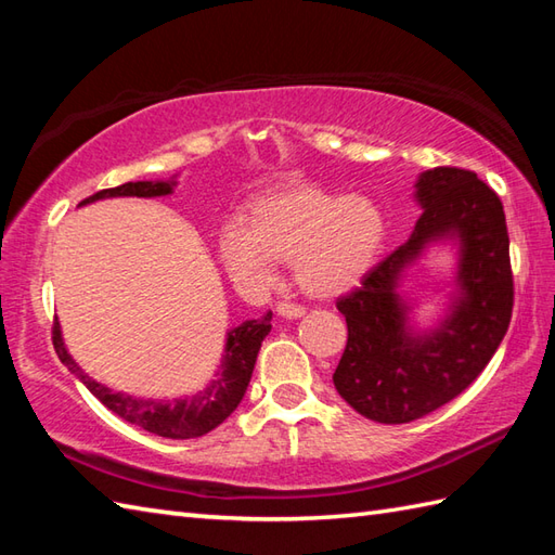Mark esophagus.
Wrapping results in <instances>:
<instances>
[{
  "instance_id": "esophagus-1",
  "label": "esophagus",
  "mask_w": 555,
  "mask_h": 555,
  "mask_svg": "<svg viewBox=\"0 0 555 555\" xmlns=\"http://www.w3.org/2000/svg\"><path fill=\"white\" fill-rule=\"evenodd\" d=\"M276 312L281 317H286V320H296V317L305 314V308H302V305H298V302H279Z\"/></svg>"
}]
</instances>
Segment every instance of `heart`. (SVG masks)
Returning <instances> with one entry per match:
<instances>
[{
  "instance_id": "heart-1",
  "label": "heart",
  "mask_w": 555,
  "mask_h": 555,
  "mask_svg": "<svg viewBox=\"0 0 555 555\" xmlns=\"http://www.w3.org/2000/svg\"><path fill=\"white\" fill-rule=\"evenodd\" d=\"M382 241L384 217L370 199L296 185L253 203L247 227L227 223L219 259L235 284L250 291L274 284V262H293L300 288L326 298L367 274Z\"/></svg>"
}]
</instances>
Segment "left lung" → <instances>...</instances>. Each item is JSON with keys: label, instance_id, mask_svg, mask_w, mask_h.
<instances>
[{"label": "left lung", "instance_id": "8db88e82", "mask_svg": "<svg viewBox=\"0 0 555 555\" xmlns=\"http://www.w3.org/2000/svg\"><path fill=\"white\" fill-rule=\"evenodd\" d=\"M417 199L424 209L408 243L336 300L348 340L334 386L352 410L382 424H405L451 403L485 372L513 317L511 238L501 197L475 171L436 167L420 176ZM443 234L461 238V300L441 330L412 337L395 284L421 247Z\"/></svg>", "mask_w": 555, "mask_h": 555}]
</instances>
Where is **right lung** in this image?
<instances>
[{
	"mask_svg": "<svg viewBox=\"0 0 555 555\" xmlns=\"http://www.w3.org/2000/svg\"><path fill=\"white\" fill-rule=\"evenodd\" d=\"M169 193H171V183L135 181V183H124L116 188H104V191L82 199L80 205L95 203V199H102V197H121V195L157 197V195H169ZM269 322H271V312L264 314L262 320H247L241 326L231 328L219 379L193 398L167 400V403L116 393L112 388L90 379V376L82 372L66 352L62 344V332H59V322H54L52 326V344L59 360H62L66 367L88 386V391L95 396L104 408H109L114 415H119L121 420L131 422L135 427L145 429L150 434L164 436V439H195V436H203L211 429H217L219 424L227 420L235 408H238V403L247 391V384H250L257 352L262 348L264 336L271 332Z\"/></svg>",
	"mask_w": 555,
	"mask_h": 555,
	"instance_id": "obj_1",
	"label": "right lung"
}]
</instances>
